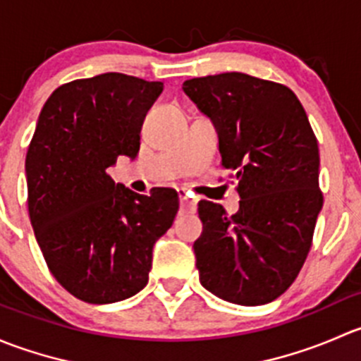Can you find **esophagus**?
<instances>
[{"instance_id": "esophagus-1", "label": "esophagus", "mask_w": 361, "mask_h": 361, "mask_svg": "<svg viewBox=\"0 0 361 361\" xmlns=\"http://www.w3.org/2000/svg\"><path fill=\"white\" fill-rule=\"evenodd\" d=\"M178 197H180L181 213H187V214L195 213V209H197V202H195V199L192 197L190 192L181 188V190H178Z\"/></svg>"}]
</instances>
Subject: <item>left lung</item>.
Listing matches in <instances>:
<instances>
[{
  "mask_svg": "<svg viewBox=\"0 0 361 361\" xmlns=\"http://www.w3.org/2000/svg\"><path fill=\"white\" fill-rule=\"evenodd\" d=\"M183 90L216 126L221 167L241 197L235 214L199 202V279L232 304H267L292 286L311 250L323 206L318 140L283 83L234 71L187 80Z\"/></svg>",
  "mask_w": 361,
  "mask_h": 361,
  "instance_id": "1",
  "label": "left lung"
}]
</instances>
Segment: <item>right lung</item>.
I'll return each mask as SVG.
<instances>
[{
    "mask_svg": "<svg viewBox=\"0 0 361 361\" xmlns=\"http://www.w3.org/2000/svg\"><path fill=\"white\" fill-rule=\"evenodd\" d=\"M162 82L104 73L57 87L25 155L27 209L50 272L89 304L123 300L148 283L155 241L180 207L173 188L140 195L108 167L136 157Z\"/></svg>",
    "mask_w": 361,
    "mask_h": 361,
    "instance_id": "add662e5",
    "label": "right lung"
}]
</instances>
